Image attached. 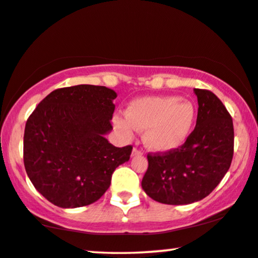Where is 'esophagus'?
I'll list each match as a JSON object with an SVG mask.
<instances>
[{
	"label": "esophagus",
	"mask_w": 258,
	"mask_h": 258,
	"mask_svg": "<svg viewBox=\"0 0 258 258\" xmlns=\"http://www.w3.org/2000/svg\"><path fill=\"white\" fill-rule=\"evenodd\" d=\"M139 156H143V152L137 149V147H135L132 151V157H139Z\"/></svg>",
	"instance_id": "1"
}]
</instances>
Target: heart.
I'll use <instances>...</instances> for the list:
<instances>
[{
    "mask_svg": "<svg viewBox=\"0 0 258 258\" xmlns=\"http://www.w3.org/2000/svg\"><path fill=\"white\" fill-rule=\"evenodd\" d=\"M197 108L187 99L177 95H149L130 102L126 119L114 116L113 125L123 136L144 131L143 142L150 151L167 153L184 145L191 136Z\"/></svg>",
    "mask_w": 258,
    "mask_h": 258,
    "instance_id": "1",
    "label": "heart"
}]
</instances>
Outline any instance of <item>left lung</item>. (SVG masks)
<instances>
[{
	"label": "left lung",
	"instance_id": "1",
	"mask_svg": "<svg viewBox=\"0 0 258 258\" xmlns=\"http://www.w3.org/2000/svg\"><path fill=\"white\" fill-rule=\"evenodd\" d=\"M198 100L196 127L180 149L147 156L142 180L145 194L169 205L202 201L228 172L233 156V125L223 102L210 91L194 89Z\"/></svg>",
	"mask_w": 258,
	"mask_h": 258
}]
</instances>
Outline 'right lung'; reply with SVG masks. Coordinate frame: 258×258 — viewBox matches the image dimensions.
I'll return each instance as SVG.
<instances>
[{"mask_svg":"<svg viewBox=\"0 0 258 258\" xmlns=\"http://www.w3.org/2000/svg\"><path fill=\"white\" fill-rule=\"evenodd\" d=\"M116 93L105 86L55 89L27 120L23 161L30 181L47 201L74 209L97 202L111 185L132 146L115 147L105 138Z\"/></svg>","mask_w":258,"mask_h":258,"instance_id":"right-lung-1","label":"right lung"}]
</instances>
